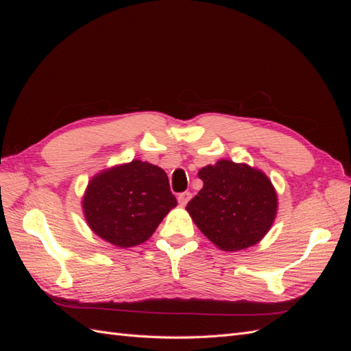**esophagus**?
Masks as SVG:
<instances>
[{
    "label": "esophagus",
    "instance_id": "obj_1",
    "mask_svg": "<svg viewBox=\"0 0 351 351\" xmlns=\"http://www.w3.org/2000/svg\"><path fill=\"white\" fill-rule=\"evenodd\" d=\"M192 197V195H190V192H183V193H180L178 196H177V200H178V204L182 205V206H184L187 202H189V199Z\"/></svg>",
    "mask_w": 351,
    "mask_h": 351
}]
</instances>
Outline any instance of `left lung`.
Wrapping results in <instances>:
<instances>
[{
	"label": "left lung",
	"mask_w": 351,
	"mask_h": 351,
	"mask_svg": "<svg viewBox=\"0 0 351 351\" xmlns=\"http://www.w3.org/2000/svg\"><path fill=\"white\" fill-rule=\"evenodd\" d=\"M200 192L186 209L199 230L222 250L256 244L277 214V193L263 173L221 159L199 171Z\"/></svg>",
	"instance_id": "obj_1"
}]
</instances>
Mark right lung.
<instances>
[{
	"mask_svg": "<svg viewBox=\"0 0 351 351\" xmlns=\"http://www.w3.org/2000/svg\"><path fill=\"white\" fill-rule=\"evenodd\" d=\"M176 205L164 169L137 159L93 177L83 197L89 227L119 247L146 241Z\"/></svg>",
	"mask_w": 351,
	"mask_h": 351,
	"instance_id": "1",
	"label": "right lung"
}]
</instances>
